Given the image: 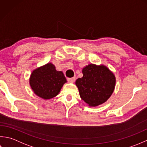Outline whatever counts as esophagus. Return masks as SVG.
<instances>
[{
    "label": "esophagus",
    "mask_w": 147,
    "mask_h": 147,
    "mask_svg": "<svg viewBox=\"0 0 147 147\" xmlns=\"http://www.w3.org/2000/svg\"><path fill=\"white\" fill-rule=\"evenodd\" d=\"M68 81L69 82H74L75 80H76V78L75 77H72V78H68L67 79Z\"/></svg>",
    "instance_id": "1"
}]
</instances>
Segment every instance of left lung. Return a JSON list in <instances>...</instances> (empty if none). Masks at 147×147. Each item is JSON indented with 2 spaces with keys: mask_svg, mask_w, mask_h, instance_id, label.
Returning <instances> with one entry per match:
<instances>
[{
  "mask_svg": "<svg viewBox=\"0 0 147 147\" xmlns=\"http://www.w3.org/2000/svg\"><path fill=\"white\" fill-rule=\"evenodd\" d=\"M83 77L76 80L82 100L89 107H96L107 101L113 93L115 77L106 66L89 64L82 69Z\"/></svg>",
  "mask_w": 147,
  "mask_h": 147,
  "instance_id": "1",
  "label": "left lung"
}]
</instances>
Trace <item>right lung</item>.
Listing matches in <instances>:
<instances>
[{
	"instance_id": "right-lung-1",
	"label": "right lung",
	"mask_w": 147,
	"mask_h": 147,
	"mask_svg": "<svg viewBox=\"0 0 147 147\" xmlns=\"http://www.w3.org/2000/svg\"><path fill=\"white\" fill-rule=\"evenodd\" d=\"M67 79L61 71L49 63L33 70L30 77V85L34 93L44 100L56 96Z\"/></svg>"
}]
</instances>
